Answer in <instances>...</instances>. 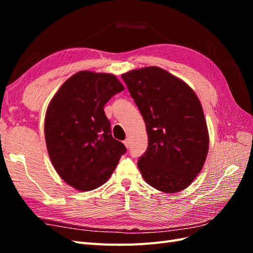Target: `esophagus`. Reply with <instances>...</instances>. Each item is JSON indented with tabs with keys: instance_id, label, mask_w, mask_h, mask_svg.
Segmentation results:
<instances>
[{
	"instance_id": "obj_1",
	"label": "esophagus",
	"mask_w": 253,
	"mask_h": 253,
	"mask_svg": "<svg viewBox=\"0 0 253 253\" xmlns=\"http://www.w3.org/2000/svg\"><path fill=\"white\" fill-rule=\"evenodd\" d=\"M124 143H125V145L126 148H128L129 147V143H131V140H129V138H126L125 141H124Z\"/></svg>"
}]
</instances>
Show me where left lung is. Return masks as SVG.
Wrapping results in <instances>:
<instances>
[{"mask_svg":"<svg viewBox=\"0 0 253 253\" xmlns=\"http://www.w3.org/2000/svg\"><path fill=\"white\" fill-rule=\"evenodd\" d=\"M141 113L149 144L139 158L143 179L165 193L191 185L203 169L209 134L200 99L186 82L157 66L121 75Z\"/></svg>","mask_w":253,"mask_h":253,"instance_id":"left-lung-1","label":"left lung"}]
</instances>
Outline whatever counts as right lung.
<instances>
[{
	"mask_svg": "<svg viewBox=\"0 0 253 253\" xmlns=\"http://www.w3.org/2000/svg\"><path fill=\"white\" fill-rule=\"evenodd\" d=\"M125 89L116 76L81 71L58 89L45 115L44 133L51 164L79 191L102 186L116 169L125 144L113 138L104 105Z\"/></svg>",
	"mask_w": 253,
	"mask_h": 253,
	"instance_id": "obj_1",
	"label": "right lung"
}]
</instances>
